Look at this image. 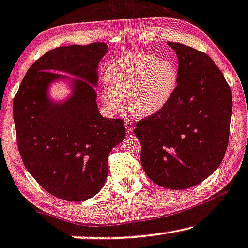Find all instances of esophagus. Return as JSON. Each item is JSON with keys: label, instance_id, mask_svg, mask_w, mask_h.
<instances>
[{"label": "esophagus", "instance_id": "34e87169", "mask_svg": "<svg viewBox=\"0 0 248 248\" xmlns=\"http://www.w3.org/2000/svg\"><path fill=\"white\" fill-rule=\"evenodd\" d=\"M125 128H126V132L128 134H132L133 129H134V125H133L131 122H126V123H125Z\"/></svg>", "mask_w": 248, "mask_h": 248}]
</instances>
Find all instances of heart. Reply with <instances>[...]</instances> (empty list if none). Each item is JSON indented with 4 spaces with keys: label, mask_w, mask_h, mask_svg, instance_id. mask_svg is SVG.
<instances>
[{
    "label": "heart",
    "mask_w": 248,
    "mask_h": 248,
    "mask_svg": "<svg viewBox=\"0 0 248 248\" xmlns=\"http://www.w3.org/2000/svg\"><path fill=\"white\" fill-rule=\"evenodd\" d=\"M105 81L108 89L103 93V103L111 115L122 112V98L127 97L135 115L148 116L169 103L176 89L177 71L173 64L154 55L132 54L113 63Z\"/></svg>",
    "instance_id": "b5f03b06"
}]
</instances>
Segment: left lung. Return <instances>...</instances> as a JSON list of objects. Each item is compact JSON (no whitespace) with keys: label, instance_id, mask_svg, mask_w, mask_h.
<instances>
[{"label":"left lung","instance_id":"left-lung-1","mask_svg":"<svg viewBox=\"0 0 248 248\" xmlns=\"http://www.w3.org/2000/svg\"><path fill=\"white\" fill-rule=\"evenodd\" d=\"M178 59L177 85L161 111L136 123L140 163L165 188L203 182L222 163L230 137L232 92L207 54L169 42Z\"/></svg>","mask_w":248,"mask_h":248}]
</instances>
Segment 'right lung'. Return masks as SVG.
I'll use <instances>...</instances> for the list:
<instances>
[{
    "label": "right lung",
    "instance_id": "right-lung-1",
    "mask_svg": "<svg viewBox=\"0 0 248 248\" xmlns=\"http://www.w3.org/2000/svg\"><path fill=\"white\" fill-rule=\"evenodd\" d=\"M108 46L102 42L68 45L34 62L13 100L17 147L29 173L51 195L81 202L100 192L108 155L125 137L123 120L103 117L97 108V67ZM74 75L78 79L57 73ZM70 80L63 102L48 97L50 83Z\"/></svg>",
    "mask_w": 248,
    "mask_h": 248
}]
</instances>
